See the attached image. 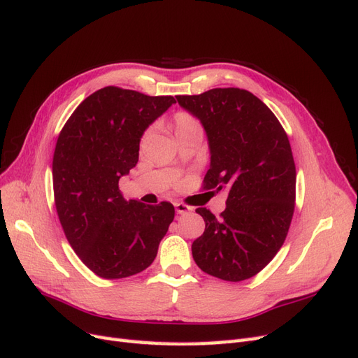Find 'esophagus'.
Wrapping results in <instances>:
<instances>
[{
	"instance_id": "34e87169",
	"label": "esophagus",
	"mask_w": 358,
	"mask_h": 358,
	"mask_svg": "<svg viewBox=\"0 0 358 358\" xmlns=\"http://www.w3.org/2000/svg\"><path fill=\"white\" fill-rule=\"evenodd\" d=\"M175 208H176V212H178V213H180V215H183V213H188V212H191V210H192L191 206H188V204H185V203H180V201L175 203Z\"/></svg>"
}]
</instances>
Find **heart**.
<instances>
[{
    "label": "heart",
    "instance_id": "1",
    "mask_svg": "<svg viewBox=\"0 0 358 358\" xmlns=\"http://www.w3.org/2000/svg\"><path fill=\"white\" fill-rule=\"evenodd\" d=\"M175 125H176V131H182V129L187 128H192V127H199L197 119L194 117L192 115L187 113V112H179L175 115ZM150 131H146L145 137L149 134Z\"/></svg>",
    "mask_w": 358,
    "mask_h": 358
}]
</instances>
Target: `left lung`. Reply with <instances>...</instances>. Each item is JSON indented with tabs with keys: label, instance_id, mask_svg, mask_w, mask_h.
<instances>
[{
	"label": "left lung",
	"instance_id": "8db88e82",
	"mask_svg": "<svg viewBox=\"0 0 358 358\" xmlns=\"http://www.w3.org/2000/svg\"><path fill=\"white\" fill-rule=\"evenodd\" d=\"M176 99L208 134L210 169L203 189L229 192L220 218L196 209L206 229L192 242L194 262L208 275L241 282L272 262L288 234L296 206L288 136L273 112L246 90L215 88Z\"/></svg>",
	"mask_w": 358,
	"mask_h": 358
}]
</instances>
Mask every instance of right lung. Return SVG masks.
<instances>
[{"label": "right lung", "instance_id": "1", "mask_svg": "<svg viewBox=\"0 0 358 358\" xmlns=\"http://www.w3.org/2000/svg\"><path fill=\"white\" fill-rule=\"evenodd\" d=\"M173 103L171 95L106 86L61 129L52 162L57 213L74 252L96 276L143 272L175 218L171 203L127 201L119 189V179L137 164L145 129Z\"/></svg>", "mask_w": 358, "mask_h": 358}]
</instances>
